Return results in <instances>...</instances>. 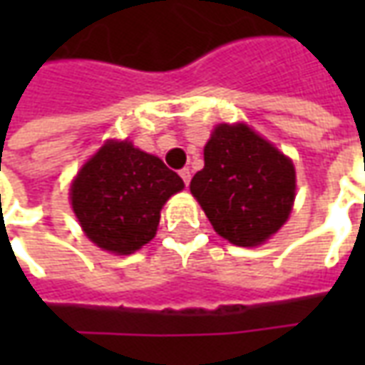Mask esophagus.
<instances>
[{"instance_id": "34e87169", "label": "esophagus", "mask_w": 365, "mask_h": 365, "mask_svg": "<svg viewBox=\"0 0 365 365\" xmlns=\"http://www.w3.org/2000/svg\"><path fill=\"white\" fill-rule=\"evenodd\" d=\"M180 178H182L183 183H185V185H187V183H190V180H191V172H190V168H182V170H180Z\"/></svg>"}]
</instances>
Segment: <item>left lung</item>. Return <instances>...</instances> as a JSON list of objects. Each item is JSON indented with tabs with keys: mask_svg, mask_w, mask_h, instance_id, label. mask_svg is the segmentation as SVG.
Segmentation results:
<instances>
[{
	"mask_svg": "<svg viewBox=\"0 0 365 365\" xmlns=\"http://www.w3.org/2000/svg\"><path fill=\"white\" fill-rule=\"evenodd\" d=\"M203 154L205 168L190 190L213 229L237 246L277 232L295 199L291 160L246 125H219Z\"/></svg>",
	"mask_w": 365,
	"mask_h": 365,
	"instance_id": "1",
	"label": "left lung"
}]
</instances>
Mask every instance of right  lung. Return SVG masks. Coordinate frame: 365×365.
<instances>
[{"label":"right lung","mask_w":365,"mask_h":365,"mask_svg":"<svg viewBox=\"0 0 365 365\" xmlns=\"http://www.w3.org/2000/svg\"><path fill=\"white\" fill-rule=\"evenodd\" d=\"M183 190L180 175L130 143H107L72 183V207L99 248L130 254L154 238L160 209Z\"/></svg>","instance_id":"obj_1"}]
</instances>
